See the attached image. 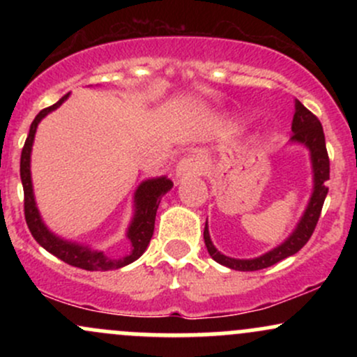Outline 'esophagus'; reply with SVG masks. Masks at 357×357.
Instances as JSON below:
<instances>
[{
  "label": "esophagus",
  "mask_w": 357,
  "mask_h": 357,
  "mask_svg": "<svg viewBox=\"0 0 357 357\" xmlns=\"http://www.w3.org/2000/svg\"><path fill=\"white\" fill-rule=\"evenodd\" d=\"M202 171H203V161L195 154L183 158L181 161L178 162V166H176V176H178L179 179L196 176L202 173Z\"/></svg>",
  "instance_id": "34e87169"
}]
</instances>
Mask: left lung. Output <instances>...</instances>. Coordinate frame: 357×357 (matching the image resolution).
I'll return each instance as SVG.
<instances>
[{
    "instance_id": "8db88e82",
    "label": "left lung",
    "mask_w": 357,
    "mask_h": 357,
    "mask_svg": "<svg viewBox=\"0 0 357 357\" xmlns=\"http://www.w3.org/2000/svg\"><path fill=\"white\" fill-rule=\"evenodd\" d=\"M292 132L294 134L292 137H290V141L304 144L307 149H309L310 162H312L314 191L309 199V204H307L304 215H302L301 221L297 223L296 230L292 231V235H290L284 243H280L278 247L264 253L261 257L248 258V260L231 258L218 252L210 238L206 221L203 231L204 245H206L208 253H210L213 260L225 265V267L231 270H240V272H253V270L272 267L277 261L297 253L298 250L309 241L310 236H312L315 225H317L319 216H321L324 199H326L327 191H329V188H327V181H329V155H327L326 137H324L321 121H319L309 109H305L298 100H296V114H294L292 121Z\"/></svg>"
}]
</instances>
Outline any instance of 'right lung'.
I'll use <instances>...</instances> for the list:
<instances>
[{
    "instance_id": "add662e5",
    "label": "right lung",
    "mask_w": 357,
    "mask_h": 357,
    "mask_svg": "<svg viewBox=\"0 0 357 357\" xmlns=\"http://www.w3.org/2000/svg\"><path fill=\"white\" fill-rule=\"evenodd\" d=\"M67 96H63L56 104L50 105V107L40 110L38 116L33 119L30 126V132H28L26 141H24L23 151H22V161H20V176H22L23 183V192H24V220H26L28 228H30L33 238L38 241L42 247L55 255L65 264L72 265V267H79L84 270H90V272H97V270H114L126 267V265L132 264L137 260L142 253L146 252L147 245H149L151 238L154 233V221L155 213H158L159 203L161 198L167 191L173 188V181L167 179L166 176L154 179H146L139 184V188L134 192V218L130 221L129 230H127V238L130 240V253L122 258H109L105 257L104 252H97L85 245L73 243V241H67L60 236L53 235V233L45 227L42 216H40L38 208H36L35 196H33V184H31V173H30V155H31V146H33V139L36 127H38L40 121L45 116L60 107Z\"/></svg>"
}]
</instances>
